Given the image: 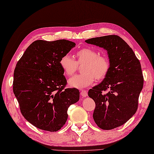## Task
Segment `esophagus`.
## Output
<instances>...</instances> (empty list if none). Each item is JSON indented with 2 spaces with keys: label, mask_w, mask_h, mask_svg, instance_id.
Returning a JSON list of instances; mask_svg holds the SVG:
<instances>
[{
  "label": "esophagus",
  "mask_w": 154,
  "mask_h": 154,
  "mask_svg": "<svg viewBox=\"0 0 154 154\" xmlns=\"http://www.w3.org/2000/svg\"><path fill=\"white\" fill-rule=\"evenodd\" d=\"M80 94L83 98L86 97H87V96H88V93H87V92L86 91H81Z\"/></svg>",
  "instance_id": "1"
}]
</instances>
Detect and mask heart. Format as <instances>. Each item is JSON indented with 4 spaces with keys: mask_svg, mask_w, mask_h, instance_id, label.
<instances>
[{
    "mask_svg": "<svg viewBox=\"0 0 154 154\" xmlns=\"http://www.w3.org/2000/svg\"><path fill=\"white\" fill-rule=\"evenodd\" d=\"M76 61L69 54H65L60 60V66L66 76L74 74L78 66L84 64L82 74L76 75L68 80L69 85L76 88H84L92 85L97 79L101 80L108 74L110 69L109 59L100 56L93 49L84 48L76 54Z\"/></svg>",
    "mask_w": 154,
    "mask_h": 154,
    "instance_id": "obj_1",
    "label": "heart"
}]
</instances>
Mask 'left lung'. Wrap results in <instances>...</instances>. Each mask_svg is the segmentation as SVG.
Listing matches in <instances>:
<instances>
[{
  "mask_svg": "<svg viewBox=\"0 0 154 154\" xmlns=\"http://www.w3.org/2000/svg\"><path fill=\"white\" fill-rule=\"evenodd\" d=\"M85 42L106 50L110 62L106 76L88 91L89 97L96 104L94 122L102 129L117 128L137 111L143 86L140 62L129 45L118 35L94 37ZM106 89L109 91L103 94Z\"/></svg>",
  "mask_w": 154,
  "mask_h": 154,
  "instance_id": "1",
  "label": "left lung"
}]
</instances>
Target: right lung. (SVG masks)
I'll return each mask as SVG.
<instances>
[{"instance_id":"right-lung-1","label":"right lung","mask_w":154,"mask_h":154,"mask_svg":"<svg viewBox=\"0 0 154 154\" xmlns=\"http://www.w3.org/2000/svg\"><path fill=\"white\" fill-rule=\"evenodd\" d=\"M76 43L37 40L25 50L14 71L13 92L23 117L37 128L54 132L64 125L68 109L80 98L67 83L60 60Z\"/></svg>"}]
</instances>
